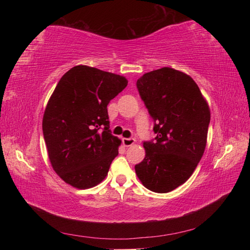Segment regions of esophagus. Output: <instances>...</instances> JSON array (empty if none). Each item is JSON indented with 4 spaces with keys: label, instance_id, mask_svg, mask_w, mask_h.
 I'll return each instance as SVG.
<instances>
[{
    "label": "esophagus",
    "instance_id": "1",
    "mask_svg": "<svg viewBox=\"0 0 250 250\" xmlns=\"http://www.w3.org/2000/svg\"><path fill=\"white\" fill-rule=\"evenodd\" d=\"M122 143L125 146H131L135 143V139L133 138H124L122 139Z\"/></svg>",
    "mask_w": 250,
    "mask_h": 250
}]
</instances>
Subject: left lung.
<instances>
[{
  "instance_id": "left-lung-1",
  "label": "left lung",
  "mask_w": 250,
  "mask_h": 250,
  "mask_svg": "<svg viewBox=\"0 0 250 250\" xmlns=\"http://www.w3.org/2000/svg\"><path fill=\"white\" fill-rule=\"evenodd\" d=\"M137 88L155 138L143 141L146 158L135 164V173L150 191L171 192L188 180L204 153L208 104L188 75L170 67L145 74Z\"/></svg>"
}]
</instances>
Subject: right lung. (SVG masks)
<instances>
[{
    "label": "right lung",
    "mask_w": 250,
    "mask_h": 250,
    "mask_svg": "<svg viewBox=\"0 0 250 250\" xmlns=\"http://www.w3.org/2000/svg\"><path fill=\"white\" fill-rule=\"evenodd\" d=\"M126 84L122 76L82 65L55 88L43 134L54 171L74 188H92L107 176L120 145L109 129L107 105Z\"/></svg>",
    "instance_id": "obj_1"
}]
</instances>
